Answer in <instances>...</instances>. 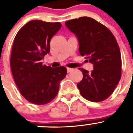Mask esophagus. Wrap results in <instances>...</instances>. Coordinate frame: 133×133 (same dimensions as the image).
Instances as JSON below:
<instances>
[{
    "label": "esophagus",
    "instance_id": "obj_1",
    "mask_svg": "<svg viewBox=\"0 0 133 133\" xmlns=\"http://www.w3.org/2000/svg\"><path fill=\"white\" fill-rule=\"evenodd\" d=\"M71 71H73V69L72 68H67V72L68 73H69L71 72Z\"/></svg>",
    "mask_w": 133,
    "mask_h": 133
}]
</instances>
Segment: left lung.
I'll return each mask as SVG.
<instances>
[{
    "instance_id": "1",
    "label": "left lung",
    "mask_w": 133,
    "mask_h": 133,
    "mask_svg": "<svg viewBox=\"0 0 133 133\" xmlns=\"http://www.w3.org/2000/svg\"><path fill=\"white\" fill-rule=\"evenodd\" d=\"M65 25L76 36L81 55L94 66L91 73L79 68L83 75L77 83L81 95L95 102L106 100L121 75V53L115 37L106 26L89 17L71 19Z\"/></svg>"
}]
</instances>
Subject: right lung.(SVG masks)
Wrapping results in <instances>:
<instances>
[{
  "label": "right lung",
  "mask_w": 133,
  "mask_h": 133,
  "mask_svg": "<svg viewBox=\"0 0 133 133\" xmlns=\"http://www.w3.org/2000/svg\"><path fill=\"white\" fill-rule=\"evenodd\" d=\"M59 22L32 20L15 37L10 67L16 85L29 102L43 105L56 96L59 83L65 77L66 68L43 65L42 59L50 52L52 37L60 29Z\"/></svg>",
  "instance_id": "add662e5"
}]
</instances>
